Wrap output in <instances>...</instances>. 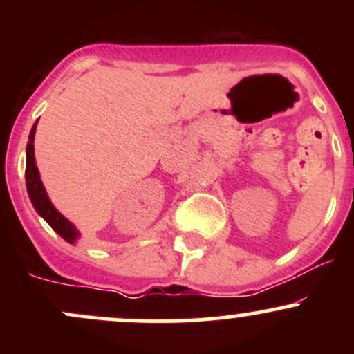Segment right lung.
Wrapping results in <instances>:
<instances>
[{"label": "right lung", "mask_w": 354, "mask_h": 354, "mask_svg": "<svg viewBox=\"0 0 354 354\" xmlns=\"http://www.w3.org/2000/svg\"><path fill=\"white\" fill-rule=\"evenodd\" d=\"M35 127H37V121L32 127L30 135H28V144H27V166H25V180H27V192L28 197L32 200V205L37 210L39 216H42L46 219V223L63 238L68 243H73L78 238V231L75 230L73 224L70 221L65 219L58 210L53 207L51 200L48 198L44 187H42V181L39 178L37 166H35V157H34V135H35Z\"/></svg>", "instance_id": "obj_1"}]
</instances>
